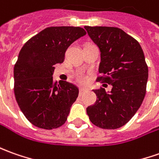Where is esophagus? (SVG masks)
I'll use <instances>...</instances> for the list:
<instances>
[{
  "label": "esophagus",
  "mask_w": 159,
  "mask_h": 159,
  "mask_svg": "<svg viewBox=\"0 0 159 159\" xmlns=\"http://www.w3.org/2000/svg\"><path fill=\"white\" fill-rule=\"evenodd\" d=\"M86 90H87V89H86V88H84V87H81V88L79 89L80 95H82V94L84 93V91H86Z\"/></svg>",
  "instance_id": "esophagus-1"
}]
</instances>
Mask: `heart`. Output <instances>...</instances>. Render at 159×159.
<instances>
[{"instance_id":"obj_1","label":"heart","mask_w":159,"mask_h":159,"mask_svg":"<svg viewBox=\"0 0 159 159\" xmlns=\"http://www.w3.org/2000/svg\"><path fill=\"white\" fill-rule=\"evenodd\" d=\"M75 79L80 84H85L87 82V80H88V77L83 72H78V73L75 74Z\"/></svg>"}]
</instances>
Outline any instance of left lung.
<instances>
[{
  "label": "left lung",
  "instance_id": "obj_1",
  "mask_svg": "<svg viewBox=\"0 0 159 159\" xmlns=\"http://www.w3.org/2000/svg\"><path fill=\"white\" fill-rule=\"evenodd\" d=\"M100 50L98 81L111 84V92L94 89L97 101L86 111L91 123L114 129L127 124L136 114L146 93L148 67L139 42L115 27L85 26Z\"/></svg>",
  "mask_w": 159,
  "mask_h": 159
}]
</instances>
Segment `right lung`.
<instances>
[{"label":"right lung","instance_id":"1","mask_svg":"<svg viewBox=\"0 0 159 159\" xmlns=\"http://www.w3.org/2000/svg\"><path fill=\"white\" fill-rule=\"evenodd\" d=\"M85 34L80 27H49L20 49L14 68V91L20 111L34 126L56 129L67 120L79 89L66 81L54 82V65L61 63L67 48Z\"/></svg>","mask_w":159,"mask_h":159}]
</instances>
